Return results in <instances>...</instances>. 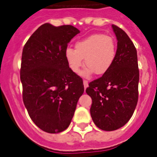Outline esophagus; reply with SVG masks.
Instances as JSON below:
<instances>
[{
  "label": "esophagus",
  "instance_id": "34e87169",
  "mask_svg": "<svg viewBox=\"0 0 157 157\" xmlns=\"http://www.w3.org/2000/svg\"><path fill=\"white\" fill-rule=\"evenodd\" d=\"M83 84H84V87H85V89L89 86V83H88V81H86V80H84V81H83Z\"/></svg>",
  "mask_w": 157,
  "mask_h": 157
}]
</instances>
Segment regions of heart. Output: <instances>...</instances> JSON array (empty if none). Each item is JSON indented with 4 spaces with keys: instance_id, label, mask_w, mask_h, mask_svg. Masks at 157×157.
Wrapping results in <instances>:
<instances>
[{
    "instance_id": "1",
    "label": "heart",
    "mask_w": 157,
    "mask_h": 157,
    "mask_svg": "<svg viewBox=\"0 0 157 157\" xmlns=\"http://www.w3.org/2000/svg\"><path fill=\"white\" fill-rule=\"evenodd\" d=\"M117 54V43L113 36L109 34H94L75 44V50L66 48L64 57L70 70L76 74L81 72V67H88L84 76H90L94 72L96 75L106 73L113 66Z\"/></svg>"
}]
</instances>
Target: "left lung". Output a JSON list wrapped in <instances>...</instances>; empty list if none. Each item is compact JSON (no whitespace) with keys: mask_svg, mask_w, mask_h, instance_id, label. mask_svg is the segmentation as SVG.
<instances>
[{"mask_svg":"<svg viewBox=\"0 0 157 157\" xmlns=\"http://www.w3.org/2000/svg\"><path fill=\"white\" fill-rule=\"evenodd\" d=\"M112 28L118 40L114 64L86 89L92 98V119L107 132L123 127L132 118L138 101L140 80L136 47L124 30L115 25Z\"/></svg>","mask_w":157,"mask_h":157,"instance_id":"left-lung-1","label":"left lung"}]
</instances>
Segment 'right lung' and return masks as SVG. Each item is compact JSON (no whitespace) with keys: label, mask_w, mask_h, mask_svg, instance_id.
<instances>
[{"label":"right lung","mask_w":157,"mask_h":157,"mask_svg":"<svg viewBox=\"0 0 157 157\" xmlns=\"http://www.w3.org/2000/svg\"><path fill=\"white\" fill-rule=\"evenodd\" d=\"M80 30L71 25L45 23L25 43L20 78L22 99L30 118L48 133L66 130L84 93L83 80L70 70L64 52Z\"/></svg>","instance_id":"add662e5"}]
</instances>
